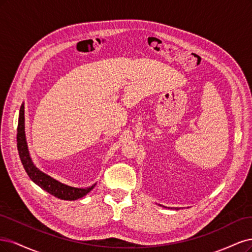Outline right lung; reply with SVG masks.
Listing matches in <instances>:
<instances>
[{
    "label": "right lung",
    "mask_w": 252,
    "mask_h": 252,
    "mask_svg": "<svg viewBox=\"0 0 252 252\" xmlns=\"http://www.w3.org/2000/svg\"><path fill=\"white\" fill-rule=\"evenodd\" d=\"M24 104L20 109V115H19V125H18V134H17V142H18V151L19 155L22 161V164L25 168L27 175L30 179L37 184L40 189H43L47 192H49L52 196L62 199V200H76L82 198L90 191L94 185L90 186L87 189H77L72 188V186L63 184L60 181L53 179L52 177L46 175L45 173L40 172V170L35 167V165L32 163L31 158L29 156L28 147L26 142L25 137V125H24Z\"/></svg>",
    "instance_id": "obj_1"
}]
</instances>
